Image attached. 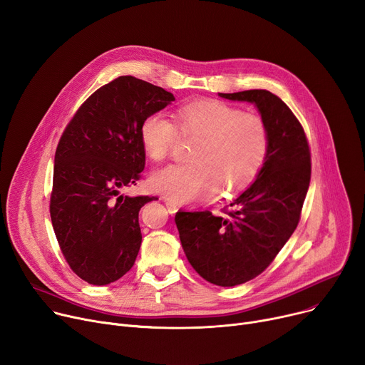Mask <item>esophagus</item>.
<instances>
[{
  "label": "esophagus",
  "instance_id": "1",
  "mask_svg": "<svg viewBox=\"0 0 365 365\" xmlns=\"http://www.w3.org/2000/svg\"><path fill=\"white\" fill-rule=\"evenodd\" d=\"M165 203H166V207H168V212L170 213V215H174V213H177V210H178V206L174 203V202H170V200H168V199H165Z\"/></svg>",
  "mask_w": 365,
  "mask_h": 365
}]
</instances>
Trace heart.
<instances>
[{
	"label": "heart",
	"mask_w": 365,
	"mask_h": 365,
	"mask_svg": "<svg viewBox=\"0 0 365 365\" xmlns=\"http://www.w3.org/2000/svg\"><path fill=\"white\" fill-rule=\"evenodd\" d=\"M177 122L184 135L200 140L190 163L158 169L150 178L153 190L174 203L230 196L249 185L261 170L269 147L265 120L220 100H199L181 106ZM140 138L150 158L163 160L178 140L175 122L163 112L147 115Z\"/></svg>",
	"instance_id": "1"
}]
</instances>
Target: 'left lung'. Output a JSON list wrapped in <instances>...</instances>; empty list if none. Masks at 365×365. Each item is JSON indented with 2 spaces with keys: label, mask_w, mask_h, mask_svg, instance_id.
<instances>
[{
  "label": "left lung",
  "mask_w": 365,
  "mask_h": 365,
  "mask_svg": "<svg viewBox=\"0 0 365 365\" xmlns=\"http://www.w3.org/2000/svg\"><path fill=\"white\" fill-rule=\"evenodd\" d=\"M222 98L253 103L269 131L267 159L255 182L224 209L177 212L175 224L191 267L206 282L243 284L274 261L296 230L311 181V152L304 128L287 104L267 90Z\"/></svg>",
  "instance_id": "8db88e82"
}]
</instances>
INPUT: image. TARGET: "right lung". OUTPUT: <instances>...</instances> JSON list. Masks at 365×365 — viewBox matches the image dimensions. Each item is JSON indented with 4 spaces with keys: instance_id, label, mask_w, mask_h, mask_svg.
<instances>
[{
    "instance_id": "add662e5",
    "label": "right lung",
    "mask_w": 365,
    "mask_h": 365,
    "mask_svg": "<svg viewBox=\"0 0 365 365\" xmlns=\"http://www.w3.org/2000/svg\"><path fill=\"white\" fill-rule=\"evenodd\" d=\"M175 97L134 76L103 85L76 110L54 156L50 215L64 259L90 284L130 271L141 246L138 212L155 197L120 195L145 165L143 119Z\"/></svg>"
}]
</instances>
